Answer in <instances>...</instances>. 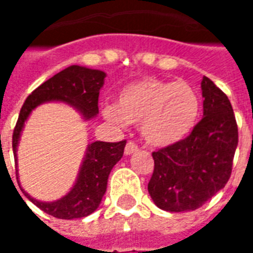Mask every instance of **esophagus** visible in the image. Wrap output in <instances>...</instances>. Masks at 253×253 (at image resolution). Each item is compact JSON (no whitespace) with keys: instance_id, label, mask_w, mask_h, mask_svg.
<instances>
[{"instance_id":"obj_1","label":"esophagus","mask_w":253,"mask_h":253,"mask_svg":"<svg viewBox=\"0 0 253 253\" xmlns=\"http://www.w3.org/2000/svg\"><path fill=\"white\" fill-rule=\"evenodd\" d=\"M137 151H138V146H137V145L134 144V142H131V141L127 142L126 148H125V153H126V155H131V153H134V152Z\"/></svg>"}]
</instances>
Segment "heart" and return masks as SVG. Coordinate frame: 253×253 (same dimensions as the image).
I'll return each mask as SVG.
<instances>
[{"instance_id":"obj_1","label":"heart","mask_w":253,"mask_h":253,"mask_svg":"<svg viewBox=\"0 0 253 253\" xmlns=\"http://www.w3.org/2000/svg\"><path fill=\"white\" fill-rule=\"evenodd\" d=\"M200 112L201 97L193 86L152 77L125 86L116 107L104 109L105 118L116 125H139L142 138L159 148L188 138Z\"/></svg>"}]
</instances>
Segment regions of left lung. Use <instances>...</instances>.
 Here are the masks:
<instances>
[{"label": "left lung", "mask_w": 253, "mask_h": 253, "mask_svg": "<svg viewBox=\"0 0 253 253\" xmlns=\"http://www.w3.org/2000/svg\"><path fill=\"white\" fill-rule=\"evenodd\" d=\"M203 119L188 138L153 152L155 169L148 192L160 210L185 212L200 208L225 188L238 144L229 98L210 78L201 81Z\"/></svg>", "instance_id": "8db88e82"}]
</instances>
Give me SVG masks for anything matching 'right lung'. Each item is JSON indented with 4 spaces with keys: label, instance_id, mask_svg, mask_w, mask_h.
I'll return each instance as SVG.
<instances>
[{
    "label": "right lung",
    "instance_id": "add662e5",
    "mask_svg": "<svg viewBox=\"0 0 253 253\" xmlns=\"http://www.w3.org/2000/svg\"><path fill=\"white\" fill-rule=\"evenodd\" d=\"M104 78L105 72L79 65H71L38 86L26 98L13 130L12 148L15 157L24 122L27 121L35 107L46 101L67 102L75 107L84 119L89 121L98 114V96L100 89L104 84ZM126 141H96L90 144L74 188L60 200L42 203L30 197L26 192L24 194L27 196L28 200L33 201L43 212L49 213L54 218H84L94 212L97 207L100 206L102 196L107 192L109 172L123 156Z\"/></svg>",
    "mask_w": 253,
    "mask_h": 253
}]
</instances>
